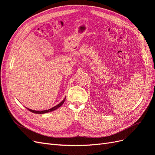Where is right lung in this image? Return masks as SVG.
I'll use <instances>...</instances> for the list:
<instances>
[{
    "label": "right lung",
    "instance_id": "add662e5",
    "mask_svg": "<svg viewBox=\"0 0 155 155\" xmlns=\"http://www.w3.org/2000/svg\"><path fill=\"white\" fill-rule=\"evenodd\" d=\"M65 99H66V97H65L64 99L60 103V104H59L58 105H57L56 106H55V107H52V108H51V109H48V110H45L38 111V110H31V109H28V108H26V109H27L28 110H30V112H34V113H35V114H45V113H46V112H49L53 111V110H55V109H58L59 107H60L61 106V105L63 104V103L64 102Z\"/></svg>",
    "mask_w": 155,
    "mask_h": 155
}]
</instances>
